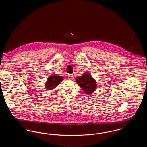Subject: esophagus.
<instances>
[{
	"label": "esophagus",
	"mask_w": 147,
	"mask_h": 147,
	"mask_svg": "<svg viewBox=\"0 0 147 147\" xmlns=\"http://www.w3.org/2000/svg\"><path fill=\"white\" fill-rule=\"evenodd\" d=\"M73 79V75L69 74L68 75V80H72Z\"/></svg>",
	"instance_id": "obj_1"
}]
</instances>
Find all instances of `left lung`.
Instances as JSON below:
<instances>
[{
    "label": "left lung",
    "instance_id": "8db88e82",
    "mask_svg": "<svg viewBox=\"0 0 147 147\" xmlns=\"http://www.w3.org/2000/svg\"><path fill=\"white\" fill-rule=\"evenodd\" d=\"M76 82L84 90L86 94L92 93L96 89V82L89 74L84 73L82 76L77 77L76 78Z\"/></svg>",
    "mask_w": 147,
    "mask_h": 147
}]
</instances>
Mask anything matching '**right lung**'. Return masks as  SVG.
Here are the masks:
<instances>
[{
  "mask_svg": "<svg viewBox=\"0 0 147 147\" xmlns=\"http://www.w3.org/2000/svg\"><path fill=\"white\" fill-rule=\"evenodd\" d=\"M63 78L62 76H58L56 75H51L49 76L46 82L45 83V88L47 90H50L57 87L60 83L63 80Z\"/></svg>",
  "mask_w": 147,
  "mask_h": 147,
  "instance_id": "obj_1",
  "label": "right lung"
}]
</instances>
